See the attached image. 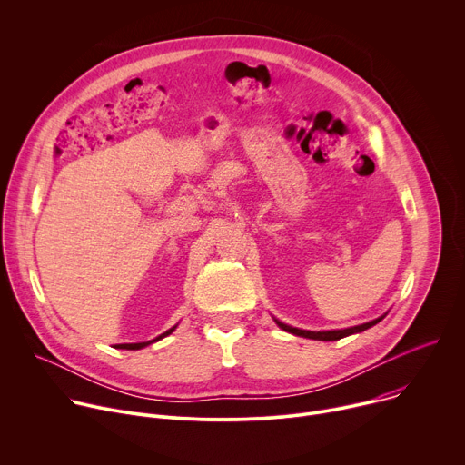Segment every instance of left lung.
Segmentation results:
<instances>
[{
    "label": "left lung",
    "mask_w": 465,
    "mask_h": 465,
    "mask_svg": "<svg viewBox=\"0 0 465 465\" xmlns=\"http://www.w3.org/2000/svg\"><path fill=\"white\" fill-rule=\"evenodd\" d=\"M386 314L371 320V322H366V323H361V325H353V327H346V329H333V331H307V329H298V327H292V325H287L280 320H276V323L287 331V333H292L296 337H303V339H312V341H339V339H344V337H350V335H355V333H361V331H366L368 327L379 323Z\"/></svg>",
    "instance_id": "8db88e82"
}]
</instances>
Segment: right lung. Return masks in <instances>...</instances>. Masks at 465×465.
Listing matches in <instances>:
<instances>
[{"label": "right lung", "instance_id": "right-lung-1", "mask_svg": "<svg viewBox=\"0 0 465 465\" xmlns=\"http://www.w3.org/2000/svg\"><path fill=\"white\" fill-rule=\"evenodd\" d=\"M174 329H176V325H173L171 329H167V331H165V333H162L160 337H156V339H153V341H147V342H138V344H117V348H119V350H142V348H145V346H149V344H153V342H158V341H162L163 337L171 335Z\"/></svg>", "mask_w": 465, "mask_h": 465}]
</instances>
